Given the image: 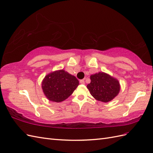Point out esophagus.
<instances>
[{
    "label": "esophagus",
    "instance_id": "1",
    "mask_svg": "<svg viewBox=\"0 0 153 153\" xmlns=\"http://www.w3.org/2000/svg\"><path fill=\"white\" fill-rule=\"evenodd\" d=\"M79 83L82 85H84L85 84V80L84 79H81L79 81Z\"/></svg>",
    "mask_w": 153,
    "mask_h": 153
}]
</instances>
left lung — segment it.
<instances>
[{
    "label": "left lung",
    "instance_id": "1",
    "mask_svg": "<svg viewBox=\"0 0 153 153\" xmlns=\"http://www.w3.org/2000/svg\"><path fill=\"white\" fill-rule=\"evenodd\" d=\"M91 83L87 87L91 94L101 102L111 101L120 91V84L116 78L103 72L91 76Z\"/></svg>",
    "mask_w": 153,
    "mask_h": 153
}]
</instances>
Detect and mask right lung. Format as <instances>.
<instances>
[{
    "instance_id": "obj_1",
    "label": "right lung",
    "mask_w": 153,
    "mask_h": 153,
    "mask_svg": "<svg viewBox=\"0 0 153 153\" xmlns=\"http://www.w3.org/2000/svg\"><path fill=\"white\" fill-rule=\"evenodd\" d=\"M77 78L65 70L47 74L42 81V89L48 100L59 103L66 100L79 85Z\"/></svg>"
}]
</instances>
